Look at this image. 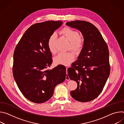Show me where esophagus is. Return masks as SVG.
<instances>
[{"label":"esophagus","instance_id":"1","mask_svg":"<svg viewBox=\"0 0 124 124\" xmlns=\"http://www.w3.org/2000/svg\"><path fill=\"white\" fill-rule=\"evenodd\" d=\"M68 68H66V72H68ZM66 80H70V78L69 77V75L67 73H66Z\"/></svg>","mask_w":124,"mask_h":124}]
</instances>
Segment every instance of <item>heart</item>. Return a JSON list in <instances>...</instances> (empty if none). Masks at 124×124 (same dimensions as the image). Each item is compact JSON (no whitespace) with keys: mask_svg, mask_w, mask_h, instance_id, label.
Segmentation results:
<instances>
[{"mask_svg":"<svg viewBox=\"0 0 124 124\" xmlns=\"http://www.w3.org/2000/svg\"><path fill=\"white\" fill-rule=\"evenodd\" d=\"M61 34L64 36L70 43V48L75 51H79L83 46V39L79 37L78 31L69 27H65L61 30ZM56 35L53 34L49 37L47 41V46L50 52L55 54L57 50L55 47V42ZM74 59V55L72 52H60L54 58V62L57 65L68 66Z\"/></svg>","mask_w":124,"mask_h":124,"instance_id":"heart-1","label":"heart"}]
</instances>
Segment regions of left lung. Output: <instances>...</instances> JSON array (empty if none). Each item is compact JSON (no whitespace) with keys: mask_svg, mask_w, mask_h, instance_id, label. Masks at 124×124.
Masks as SVG:
<instances>
[{"mask_svg":"<svg viewBox=\"0 0 124 124\" xmlns=\"http://www.w3.org/2000/svg\"><path fill=\"white\" fill-rule=\"evenodd\" d=\"M66 24L80 31L84 38L78 60L68 69L70 78L78 83L77 89L70 94L78 101H90L101 92L110 74L108 46L93 24L75 21Z\"/></svg>","mask_w":124,"mask_h":124,"instance_id":"1","label":"left lung"}]
</instances>
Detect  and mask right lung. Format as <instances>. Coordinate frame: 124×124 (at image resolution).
I'll use <instances>...</instances> for the list:
<instances>
[{
    "instance_id": "right-lung-1",
    "label": "right lung",
    "mask_w": 124,
    "mask_h": 124,
    "mask_svg": "<svg viewBox=\"0 0 124 124\" xmlns=\"http://www.w3.org/2000/svg\"><path fill=\"white\" fill-rule=\"evenodd\" d=\"M62 24L61 21H46L31 25L15 48L14 78L23 95L32 102L41 103L48 101L55 86L66 78L64 65L46 70L52 62L47 46L48 38Z\"/></svg>"
}]
</instances>
